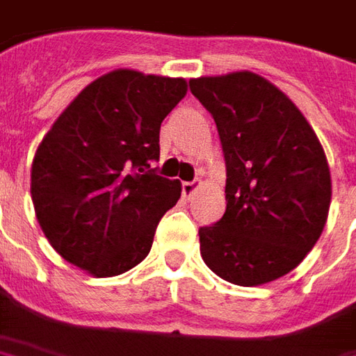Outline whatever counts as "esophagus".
Returning a JSON list of instances; mask_svg holds the SVG:
<instances>
[{"label": "esophagus", "instance_id": "obj_1", "mask_svg": "<svg viewBox=\"0 0 356 356\" xmlns=\"http://www.w3.org/2000/svg\"><path fill=\"white\" fill-rule=\"evenodd\" d=\"M200 188H202V182H200V180H195V182H182L184 197H186V200H190V197H192Z\"/></svg>", "mask_w": 356, "mask_h": 356}]
</instances>
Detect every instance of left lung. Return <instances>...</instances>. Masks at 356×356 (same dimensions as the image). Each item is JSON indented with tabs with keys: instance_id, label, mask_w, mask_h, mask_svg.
Returning <instances> with one entry per match:
<instances>
[{
	"instance_id": "obj_1",
	"label": "left lung",
	"mask_w": 356,
	"mask_h": 356,
	"mask_svg": "<svg viewBox=\"0 0 356 356\" xmlns=\"http://www.w3.org/2000/svg\"><path fill=\"white\" fill-rule=\"evenodd\" d=\"M213 115L225 154V213L200 229V252L237 286L294 270L314 249L331 206V172L316 131L273 82L241 70L190 80Z\"/></svg>"
}]
</instances>
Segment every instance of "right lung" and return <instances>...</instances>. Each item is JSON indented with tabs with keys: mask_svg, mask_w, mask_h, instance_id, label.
<instances>
[{
	"mask_svg": "<svg viewBox=\"0 0 356 356\" xmlns=\"http://www.w3.org/2000/svg\"><path fill=\"white\" fill-rule=\"evenodd\" d=\"M188 92L184 78L119 68L88 83L42 137L31 197L44 237L64 261L97 278L149 254L182 186L154 174L161 123Z\"/></svg>",
	"mask_w": 356,
	"mask_h": 356,
	"instance_id": "add662e5",
	"label": "right lung"
}]
</instances>
